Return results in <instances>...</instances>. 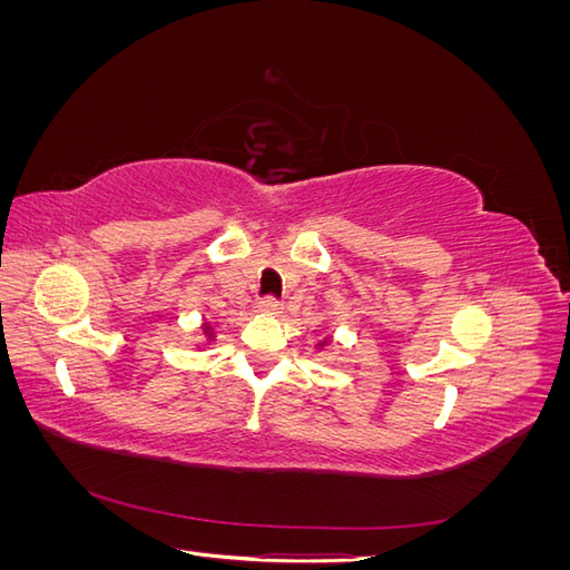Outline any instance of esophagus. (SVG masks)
<instances>
[{
    "mask_svg": "<svg viewBox=\"0 0 570 570\" xmlns=\"http://www.w3.org/2000/svg\"><path fill=\"white\" fill-rule=\"evenodd\" d=\"M278 308H281V299L278 297L266 295V297L258 299V312H262V314H278Z\"/></svg>",
    "mask_w": 570,
    "mask_h": 570,
    "instance_id": "esophagus-1",
    "label": "esophagus"
}]
</instances>
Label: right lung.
I'll list each match as a JSON object with an SVG mask.
<instances>
[{"instance_id": "add662e5", "label": "right lung", "mask_w": 570, "mask_h": 570, "mask_svg": "<svg viewBox=\"0 0 570 570\" xmlns=\"http://www.w3.org/2000/svg\"><path fill=\"white\" fill-rule=\"evenodd\" d=\"M206 331H209V327H206Z\"/></svg>"}]
</instances>
